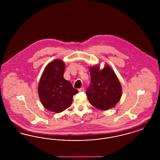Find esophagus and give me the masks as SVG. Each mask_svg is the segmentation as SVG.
<instances>
[{"label":"esophagus","mask_w":160,"mask_h":160,"mask_svg":"<svg viewBox=\"0 0 160 160\" xmlns=\"http://www.w3.org/2000/svg\"><path fill=\"white\" fill-rule=\"evenodd\" d=\"M84 91V88H81L80 89H78V91L79 92H83Z\"/></svg>","instance_id":"obj_1"}]
</instances>
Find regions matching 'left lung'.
<instances>
[{"label":"left lung","instance_id":"left-lung-1","mask_svg":"<svg viewBox=\"0 0 160 160\" xmlns=\"http://www.w3.org/2000/svg\"><path fill=\"white\" fill-rule=\"evenodd\" d=\"M89 71L91 83L86 93L91 105L101 110L113 107L121 98L122 87L113 69L107 65L99 70L95 65Z\"/></svg>","mask_w":160,"mask_h":160}]
</instances>
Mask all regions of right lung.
I'll return each instance as SVG.
<instances>
[{"mask_svg":"<svg viewBox=\"0 0 160 160\" xmlns=\"http://www.w3.org/2000/svg\"><path fill=\"white\" fill-rule=\"evenodd\" d=\"M65 65L59 59L48 63L38 84V95L43 106L48 110L61 113L72 102L78 91L63 77Z\"/></svg>","mask_w":160,"mask_h":160,"instance_id":"1","label":"right lung"}]
</instances>
